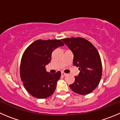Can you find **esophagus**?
<instances>
[{
    "mask_svg": "<svg viewBox=\"0 0 120 120\" xmlns=\"http://www.w3.org/2000/svg\"><path fill=\"white\" fill-rule=\"evenodd\" d=\"M61 75H62V76H66V75H67V74H66V73L63 72H61Z\"/></svg>",
    "mask_w": 120,
    "mask_h": 120,
    "instance_id": "esophagus-1",
    "label": "esophagus"
}]
</instances>
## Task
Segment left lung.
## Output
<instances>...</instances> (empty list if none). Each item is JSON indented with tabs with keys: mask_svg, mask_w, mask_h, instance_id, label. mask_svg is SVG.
<instances>
[{
	"mask_svg": "<svg viewBox=\"0 0 120 120\" xmlns=\"http://www.w3.org/2000/svg\"><path fill=\"white\" fill-rule=\"evenodd\" d=\"M74 54V65L80 71L69 85L75 93L86 95L98 85L102 76V63L98 52L91 42L82 38L62 39Z\"/></svg>",
	"mask_w": 120,
	"mask_h": 120,
	"instance_id": "8db88e82",
	"label": "left lung"
}]
</instances>
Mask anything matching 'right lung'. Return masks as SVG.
Masks as SVG:
<instances>
[{"mask_svg":"<svg viewBox=\"0 0 120 120\" xmlns=\"http://www.w3.org/2000/svg\"><path fill=\"white\" fill-rule=\"evenodd\" d=\"M60 40H37L24 52L21 59L20 75L25 89L37 98H46L52 95L60 79L61 72L51 74L45 66L51 62L52 53L64 46Z\"/></svg>","mask_w":120,"mask_h":120,"instance_id":"1","label":"right lung"}]
</instances>
